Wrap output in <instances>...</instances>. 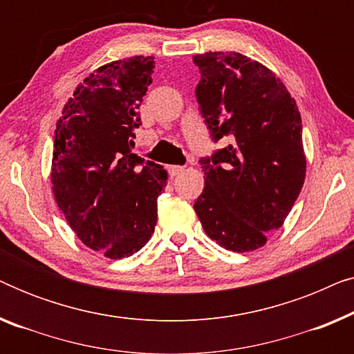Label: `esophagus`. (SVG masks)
I'll return each mask as SVG.
<instances>
[{"label":"esophagus","instance_id":"obj_1","mask_svg":"<svg viewBox=\"0 0 354 354\" xmlns=\"http://www.w3.org/2000/svg\"><path fill=\"white\" fill-rule=\"evenodd\" d=\"M167 169H169V174H171L172 177H176V176H178V174H182L183 169H185V167H182V166H169Z\"/></svg>","mask_w":354,"mask_h":354}]
</instances>
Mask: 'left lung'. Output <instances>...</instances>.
<instances>
[{
  "instance_id": "obj_1",
  "label": "left lung",
  "mask_w": 354,
  "mask_h": 354,
  "mask_svg": "<svg viewBox=\"0 0 354 354\" xmlns=\"http://www.w3.org/2000/svg\"><path fill=\"white\" fill-rule=\"evenodd\" d=\"M196 100L214 140L229 147L201 159L195 201L203 229L222 248L246 253L283 225L306 176L301 115L272 71L235 51L193 56Z\"/></svg>"
}]
</instances>
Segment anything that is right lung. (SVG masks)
Here are the masks:
<instances>
[{
    "label": "right lung",
    "mask_w": 354,
    "mask_h": 354,
    "mask_svg": "<svg viewBox=\"0 0 354 354\" xmlns=\"http://www.w3.org/2000/svg\"><path fill=\"white\" fill-rule=\"evenodd\" d=\"M153 69V56L98 67L56 122L55 200L82 243L109 259L129 258L148 243L166 187V169L130 151Z\"/></svg>",
    "instance_id": "1"
}]
</instances>
